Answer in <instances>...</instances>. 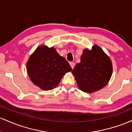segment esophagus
<instances>
[{
    "label": "esophagus",
    "instance_id": "34e87169",
    "mask_svg": "<svg viewBox=\"0 0 132 132\" xmlns=\"http://www.w3.org/2000/svg\"><path fill=\"white\" fill-rule=\"evenodd\" d=\"M69 64H70V66H71V68H72V69H73V68H75V63H73V62H70Z\"/></svg>",
    "mask_w": 132,
    "mask_h": 132
}]
</instances>
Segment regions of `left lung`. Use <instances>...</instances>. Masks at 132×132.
<instances>
[{"label":"left lung","mask_w":132,"mask_h":132,"mask_svg":"<svg viewBox=\"0 0 132 132\" xmlns=\"http://www.w3.org/2000/svg\"><path fill=\"white\" fill-rule=\"evenodd\" d=\"M79 88L86 92L97 91L108 83L112 74L110 58L99 46L94 45L91 50L85 49L81 62L72 72Z\"/></svg>","instance_id":"8db88e82"}]
</instances>
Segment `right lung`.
I'll use <instances>...</instances> for the list:
<instances>
[{
    "instance_id": "right-lung-1",
    "label": "right lung",
    "mask_w": 132,
    "mask_h": 132,
    "mask_svg": "<svg viewBox=\"0 0 132 132\" xmlns=\"http://www.w3.org/2000/svg\"><path fill=\"white\" fill-rule=\"evenodd\" d=\"M27 68L33 84L45 90L56 87L65 73L72 70L56 49L45 46L37 48L27 62Z\"/></svg>"
}]
</instances>
